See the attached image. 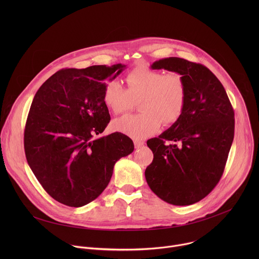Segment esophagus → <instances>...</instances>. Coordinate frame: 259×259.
Listing matches in <instances>:
<instances>
[{"instance_id": "34e87169", "label": "esophagus", "mask_w": 259, "mask_h": 259, "mask_svg": "<svg viewBox=\"0 0 259 259\" xmlns=\"http://www.w3.org/2000/svg\"><path fill=\"white\" fill-rule=\"evenodd\" d=\"M144 145V142L143 141H140V140H134V146L135 149H139V147L143 146Z\"/></svg>"}]
</instances>
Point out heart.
Instances as JSON below:
<instances>
[{"mask_svg":"<svg viewBox=\"0 0 259 259\" xmlns=\"http://www.w3.org/2000/svg\"><path fill=\"white\" fill-rule=\"evenodd\" d=\"M127 89L119 82H108L103 91V102L116 115L128 112L137 101V115L117 119L115 131L132 138L143 139L154 134L161 126L176 123L187 102V86L176 72L163 73L149 67H137L126 76Z\"/></svg>","mask_w":259,"mask_h":259,"instance_id":"heart-1","label":"heart"}]
</instances>
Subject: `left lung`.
<instances>
[{
	"label": "left lung",
	"mask_w": 259,
	"mask_h": 259,
	"mask_svg": "<svg viewBox=\"0 0 259 259\" xmlns=\"http://www.w3.org/2000/svg\"><path fill=\"white\" fill-rule=\"evenodd\" d=\"M151 68L179 73L186 82L187 102L176 123L147 140L154 160L145 169V179L163 201L192 205L204 199L224 173L234 140V109L223 84L200 63L169 57Z\"/></svg>",
	"instance_id": "1"
}]
</instances>
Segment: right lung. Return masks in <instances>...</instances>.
Returning a JSON list of instances; mask_svg holds the SVG:
<instances>
[{"label": "right lung", "mask_w": 259, "mask_h": 259, "mask_svg": "<svg viewBox=\"0 0 259 259\" xmlns=\"http://www.w3.org/2000/svg\"><path fill=\"white\" fill-rule=\"evenodd\" d=\"M125 68L118 63L58 70L32 99L25 157L44 190L61 204L82 207L95 200L116 162L134 151L133 141L119 132L94 138L110 120L102 99L105 82Z\"/></svg>", "instance_id": "add662e5"}]
</instances>
